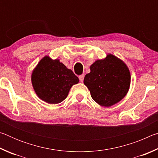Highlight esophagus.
<instances>
[{"label":"esophagus","mask_w":158,"mask_h":158,"mask_svg":"<svg viewBox=\"0 0 158 158\" xmlns=\"http://www.w3.org/2000/svg\"><path fill=\"white\" fill-rule=\"evenodd\" d=\"M79 81L82 82L84 81V74H81V75L79 76Z\"/></svg>","instance_id":"1"}]
</instances>
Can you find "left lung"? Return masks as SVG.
Masks as SVG:
<instances>
[{"label": "left lung", "mask_w": 158, "mask_h": 158, "mask_svg": "<svg viewBox=\"0 0 158 158\" xmlns=\"http://www.w3.org/2000/svg\"><path fill=\"white\" fill-rule=\"evenodd\" d=\"M84 84L98 105L111 106L121 101L128 92L130 73L123 61L109 53L105 59L97 60L90 65Z\"/></svg>", "instance_id": "1"}]
</instances>
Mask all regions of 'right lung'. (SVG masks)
<instances>
[{
  "instance_id": "right-lung-1",
  "label": "right lung",
  "mask_w": 158,
  "mask_h": 158,
  "mask_svg": "<svg viewBox=\"0 0 158 158\" xmlns=\"http://www.w3.org/2000/svg\"><path fill=\"white\" fill-rule=\"evenodd\" d=\"M73 72L58 59L46 56L33 69L31 81L37 95L49 104H58L68 97L73 85L79 83Z\"/></svg>"
}]
</instances>
